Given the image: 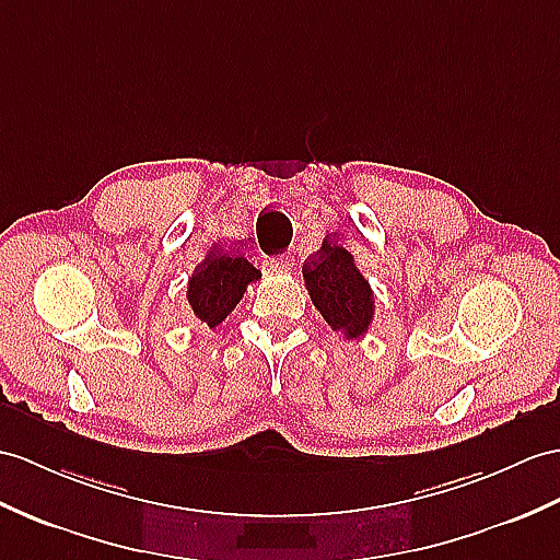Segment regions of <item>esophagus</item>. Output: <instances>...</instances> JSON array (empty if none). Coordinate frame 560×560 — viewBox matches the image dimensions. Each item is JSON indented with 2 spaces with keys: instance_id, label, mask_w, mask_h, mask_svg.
<instances>
[{
  "instance_id": "esophagus-1",
  "label": "esophagus",
  "mask_w": 560,
  "mask_h": 560,
  "mask_svg": "<svg viewBox=\"0 0 560 560\" xmlns=\"http://www.w3.org/2000/svg\"><path fill=\"white\" fill-rule=\"evenodd\" d=\"M270 264H272V268H276V270L288 272L294 266V258H292V254H278V256H272Z\"/></svg>"
}]
</instances>
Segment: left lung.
Listing matches in <instances>:
<instances>
[{"label":"left lung","instance_id":"1","mask_svg":"<svg viewBox=\"0 0 560 560\" xmlns=\"http://www.w3.org/2000/svg\"><path fill=\"white\" fill-rule=\"evenodd\" d=\"M302 272L313 306L335 332H342L347 339H359L368 332L375 299L351 252L325 237L323 247L304 261Z\"/></svg>","mask_w":560,"mask_h":560}]
</instances>
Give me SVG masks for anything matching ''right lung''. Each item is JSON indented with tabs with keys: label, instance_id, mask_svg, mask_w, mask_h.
<instances>
[{
	"label": "right lung",
	"instance_id": "add662e5",
	"mask_svg": "<svg viewBox=\"0 0 560 560\" xmlns=\"http://www.w3.org/2000/svg\"><path fill=\"white\" fill-rule=\"evenodd\" d=\"M258 278H261V270L254 268L240 249L225 252L221 244H215L187 282L189 311L199 323L209 325L213 330L240 304V299L247 292V284Z\"/></svg>",
	"mask_w": 560,
	"mask_h": 560
}]
</instances>
